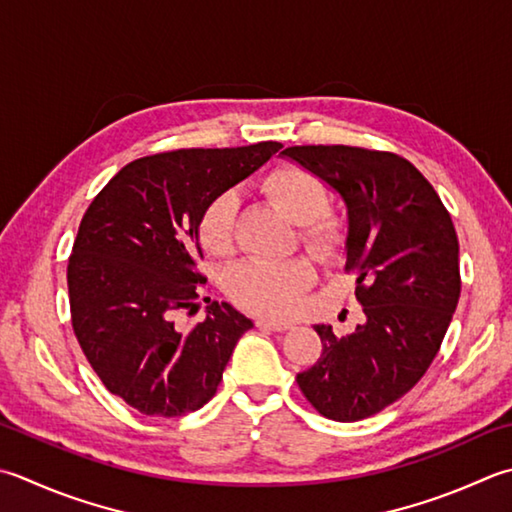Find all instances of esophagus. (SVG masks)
<instances>
[{
  "mask_svg": "<svg viewBox=\"0 0 512 512\" xmlns=\"http://www.w3.org/2000/svg\"><path fill=\"white\" fill-rule=\"evenodd\" d=\"M259 328H266V330H288L293 328L290 322H277V319H257L255 322Z\"/></svg>",
  "mask_w": 512,
  "mask_h": 512,
  "instance_id": "1",
  "label": "esophagus"
}]
</instances>
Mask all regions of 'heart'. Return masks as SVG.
<instances>
[{
  "mask_svg": "<svg viewBox=\"0 0 512 512\" xmlns=\"http://www.w3.org/2000/svg\"><path fill=\"white\" fill-rule=\"evenodd\" d=\"M262 190L282 213L302 226V244L322 259L339 255L346 226L328 213V188L315 173L302 166H279L264 177ZM237 193L222 190L202 208L197 219L199 242L217 257L235 248ZM315 282V268L304 257L286 262H244L228 270L226 293L233 302L262 317H288Z\"/></svg>",
  "mask_w": 512,
  "mask_h": 512,
  "instance_id": "heart-1",
  "label": "heart"
}]
</instances>
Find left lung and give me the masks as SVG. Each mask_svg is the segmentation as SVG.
I'll return each mask as SVG.
<instances>
[{
	"label": "left lung",
	"instance_id": "left-lung-1",
	"mask_svg": "<svg viewBox=\"0 0 512 512\" xmlns=\"http://www.w3.org/2000/svg\"><path fill=\"white\" fill-rule=\"evenodd\" d=\"M282 155L344 199L346 270L366 315L346 337L317 324L322 355L297 384L317 413L359 422L404 397L444 342L462 290L453 219L428 179L395 153L290 146Z\"/></svg>",
	"mask_w": 512,
	"mask_h": 512
}]
</instances>
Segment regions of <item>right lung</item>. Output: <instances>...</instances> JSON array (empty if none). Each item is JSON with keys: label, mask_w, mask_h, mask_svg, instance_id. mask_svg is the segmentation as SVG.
I'll list each match as a JSON object with an SVG mask.
<instances>
[{"label": "right lung", "mask_w": 512, "mask_h": 512, "mask_svg": "<svg viewBox=\"0 0 512 512\" xmlns=\"http://www.w3.org/2000/svg\"><path fill=\"white\" fill-rule=\"evenodd\" d=\"M279 142L182 148L126 164L84 213L68 259L70 317L88 364L110 393L142 415L179 417L217 393L224 368L253 322L226 302L182 330L206 277L202 208L268 162Z\"/></svg>", "instance_id": "right-lung-1"}]
</instances>
